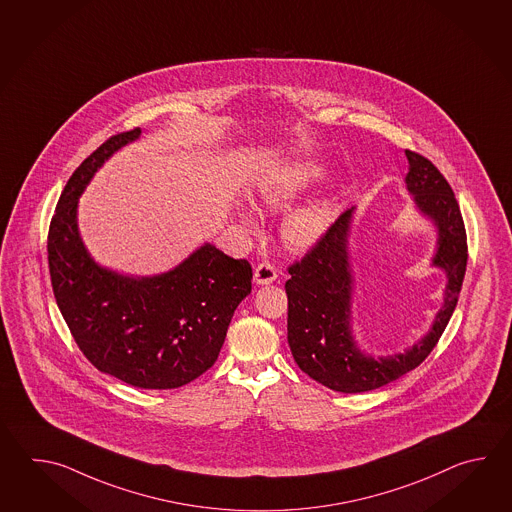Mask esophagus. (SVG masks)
I'll return each instance as SVG.
<instances>
[{
  "label": "esophagus",
  "mask_w": 512,
  "mask_h": 512,
  "mask_svg": "<svg viewBox=\"0 0 512 512\" xmlns=\"http://www.w3.org/2000/svg\"><path fill=\"white\" fill-rule=\"evenodd\" d=\"M276 269L272 267L269 261H261L260 265L254 269V282L258 285H269L276 280Z\"/></svg>",
  "instance_id": "obj_1"
}]
</instances>
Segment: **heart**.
Wrapping results in <instances>:
<instances>
[{"label":"heart","mask_w":512,"mask_h":512,"mask_svg":"<svg viewBox=\"0 0 512 512\" xmlns=\"http://www.w3.org/2000/svg\"><path fill=\"white\" fill-rule=\"evenodd\" d=\"M326 175L324 168L313 163L294 164L291 168L272 174L260 186L261 201L269 207H285L307 188ZM251 221L249 216H245ZM335 219V207L329 201L300 208L283 221V240L293 249H307L320 240Z\"/></svg>","instance_id":"b5f03b06"}]
</instances>
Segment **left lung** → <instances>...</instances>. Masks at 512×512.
<instances>
[{"label": "left lung", "instance_id": "8db88e82", "mask_svg": "<svg viewBox=\"0 0 512 512\" xmlns=\"http://www.w3.org/2000/svg\"><path fill=\"white\" fill-rule=\"evenodd\" d=\"M406 190L421 216L437 230L432 265L446 274L445 298L425 337L403 353L371 357L360 351L351 326L355 276L349 261V232L355 207L348 208L316 241L302 261L289 267L287 340L300 370L329 390H377L415 370L435 348L456 309L467 271V232L456 196L443 174L419 153L406 150Z\"/></svg>", "mask_w": 512, "mask_h": 512}]
</instances>
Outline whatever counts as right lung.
<instances>
[{"instance_id": "1", "label": "right lung", "mask_w": 512, "mask_h": 512, "mask_svg": "<svg viewBox=\"0 0 512 512\" xmlns=\"http://www.w3.org/2000/svg\"><path fill=\"white\" fill-rule=\"evenodd\" d=\"M141 128L113 135L69 177L47 238L56 304L86 359L144 390H172L218 360L230 320L251 293L252 267L205 243L172 271L124 276L100 267L78 232V197Z\"/></svg>"}]
</instances>
